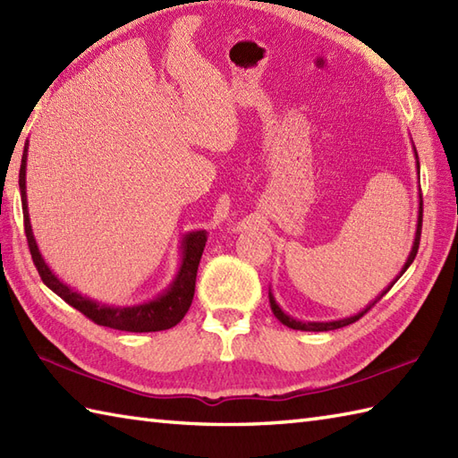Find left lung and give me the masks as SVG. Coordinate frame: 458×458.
<instances>
[{
  "label": "left lung",
  "instance_id": "1",
  "mask_svg": "<svg viewBox=\"0 0 458 458\" xmlns=\"http://www.w3.org/2000/svg\"><path fill=\"white\" fill-rule=\"evenodd\" d=\"M415 159H417V151H415ZM417 169H420V161H417ZM421 222H423V199H421V194H420V218H417V232H415V240H413V248H411V251H410V258H407V261H405V266L402 267V271H400V276L395 277V281L400 279L403 274H405V269L410 267L411 264H413V259H415V256H417V250H420V240H421ZM394 281V284H395ZM394 284L387 287L382 295H379L374 303H369L362 313H358V315H354V317H348V318H343V320H330V323H301V320H295L293 317H289V315H285L284 310H281V307L276 303V299H274V295H271V291H269V305H271V310H274V315L277 317V320H281V323H284L285 327H289V328H293V330H313V333H323V330H335V328H343V327H346V325H352V323H356V320L360 318V317H364L369 309H372L379 299H382L387 291H390L392 287H394Z\"/></svg>",
  "mask_w": 458,
  "mask_h": 458
}]
</instances>
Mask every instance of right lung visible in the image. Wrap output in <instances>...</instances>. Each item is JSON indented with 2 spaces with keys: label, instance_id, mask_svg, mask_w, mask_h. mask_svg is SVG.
<instances>
[{
  "label": "right lung",
  "instance_id": "right-lung-1",
  "mask_svg": "<svg viewBox=\"0 0 458 458\" xmlns=\"http://www.w3.org/2000/svg\"><path fill=\"white\" fill-rule=\"evenodd\" d=\"M27 145L23 149L21 157V169H19V191H21V204H23V224H25V236L29 251H31L33 264L41 276L43 284L55 291V293L64 299L68 305L81 310L84 317H89L92 323L100 327H110L115 330H128V333H157V330H167L181 323V318L187 315V310L192 303L194 297V284H197V271L200 264V256L204 244H207V232L197 230L189 232L182 238V261L179 267V274L174 277L169 289L163 295L155 297L149 303L133 305V307H110L92 301L89 297H82L71 287H66L61 279H58L41 256L37 248V242L31 230V222H29V210H27V187H25V167H27Z\"/></svg>",
  "mask_w": 458,
  "mask_h": 458
}]
</instances>
